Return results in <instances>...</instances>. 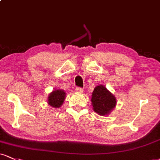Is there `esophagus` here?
<instances>
[{"label":"esophagus","instance_id":"34e87169","mask_svg":"<svg viewBox=\"0 0 160 160\" xmlns=\"http://www.w3.org/2000/svg\"><path fill=\"white\" fill-rule=\"evenodd\" d=\"M75 90L78 92H82V91H83V89H82V88H81V87H76L75 88Z\"/></svg>","mask_w":160,"mask_h":160}]
</instances>
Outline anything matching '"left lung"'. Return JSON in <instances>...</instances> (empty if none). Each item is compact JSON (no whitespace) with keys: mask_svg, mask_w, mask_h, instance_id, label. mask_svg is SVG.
Wrapping results in <instances>:
<instances>
[{"mask_svg":"<svg viewBox=\"0 0 160 160\" xmlns=\"http://www.w3.org/2000/svg\"><path fill=\"white\" fill-rule=\"evenodd\" d=\"M92 102L94 111L101 115L109 114L116 104L115 98L102 85L95 88L92 92Z\"/></svg>","mask_w":160,"mask_h":160,"instance_id":"left-lung-1","label":"left lung"}]
</instances>
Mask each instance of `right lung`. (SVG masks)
I'll return each instance as SVG.
<instances>
[{
  "label": "right lung",
  "instance_id": "obj_1",
  "mask_svg": "<svg viewBox=\"0 0 160 160\" xmlns=\"http://www.w3.org/2000/svg\"><path fill=\"white\" fill-rule=\"evenodd\" d=\"M65 92L62 90H55L50 94L48 103L53 107H59L65 100Z\"/></svg>",
  "mask_w": 160,
  "mask_h": 160
}]
</instances>
